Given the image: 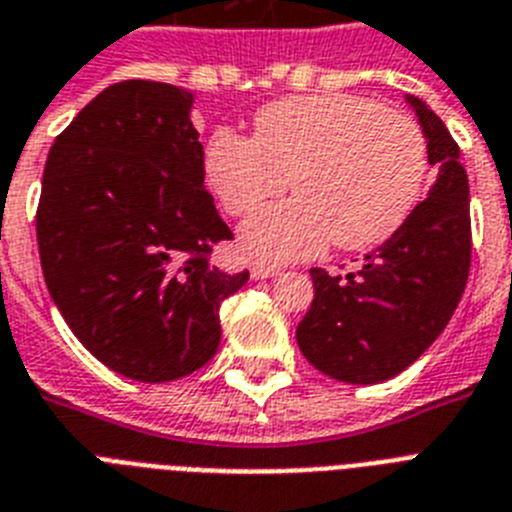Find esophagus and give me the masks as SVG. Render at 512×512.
I'll use <instances>...</instances> for the list:
<instances>
[{
    "label": "esophagus",
    "instance_id": "esophagus-1",
    "mask_svg": "<svg viewBox=\"0 0 512 512\" xmlns=\"http://www.w3.org/2000/svg\"><path fill=\"white\" fill-rule=\"evenodd\" d=\"M278 273H281V268H276V265H252V278H273L278 276Z\"/></svg>",
    "mask_w": 512,
    "mask_h": 512
}]
</instances>
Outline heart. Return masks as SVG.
Returning <instances> with one entry per match:
<instances>
[{"label": "heart", "mask_w": 512, "mask_h": 512, "mask_svg": "<svg viewBox=\"0 0 512 512\" xmlns=\"http://www.w3.org/2000/svg\"><path fill=\"white\" fill-rule=\"evenodd\" d=\"M429 144L415 120L355 94L270 102L249 136L218 128L205 149L207 181L231 215L297 191L242 226L255 260L289 263L321 252L371 249L405 223L421 197Z\"/></svg>", "instance_id": "heart-1"}]
</instances>
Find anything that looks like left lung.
Listing matches in <instances>:
<instances>
[{
    "instance_id": "8db88e82",
    "label": "left lung",
    "mask_w": 512,
    "mask_h": 512,
    "mask_svg": "<svg viewBox=\"0 0 512 512\" xmlns=\"http://www.w3.org/2000/svg\"><path fill=\"white\" fill-rule=\"evenodd\" d=\"M415 107L429 165L439 168L429 197L350 273L313 268L315 297L297 344L326 376L378 384L415 363L450 323L471 270V205L460 149L421 99Z\"/></svg>"
}]
</instances>
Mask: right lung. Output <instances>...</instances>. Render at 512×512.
Segmentation results:
<instances>
[{"mask_svg":"<svg viewBox=\"0 0 512 512\" xmlns=\"http://www.w3.org/2000/svg\"><path fill=\"white\" fill-rule=\"evenodd\" d=\"M191 99L160 81L107 86L54 139L36 210L44 281L70 331L147 384L215 355L220 302L249 281L210 263L234 234L205 189Z\"/></svg>","mask_w":512,"mask_h":512,"instance_id":"obj_1","label":"right lung"}]
</instances>
